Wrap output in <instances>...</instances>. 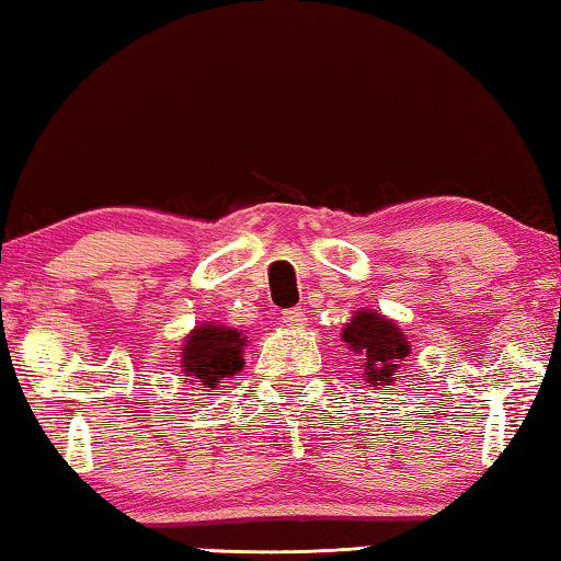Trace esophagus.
I'll return each instance as SVG.
<instances>
[{
	"label": "esophagus",
	"mask_w": 561,
	"mask_h": 561,
	"mask_svg": "<svg viewBox=\"0 0 561 561\" xmlns=\"http://www.w3.org/2000/svg\"><path fill=\"white\" fill-rule=\"evenodd\" d=\"M282 319H284V324H287V327H305L307 314L301 312V309H287Z\"/></svg>",
	"instance_id": "esophagus-1"
}]
</instances>
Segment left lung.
Wrapping results in <instances>:
<instances>
[{
    "label": "left lung",
    "mask_w": 561,
    "mask_h": 561,
    "mask_svg": "<svg viewBox=\"0 0 561 561\" xmlns=\"http://www.w3.org/2000/svg\"><path fill=\"white\" fill-rule=\"evenodd\" d=\"M342 342L357 357L364 385L375 389L394 385L399 364L412 354V344L394 319L375 309H357L342 327Z\"/></svg>",
    "instance_id": "1"
}]
</instances>
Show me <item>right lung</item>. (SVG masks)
Segmentation results:
<instances>
[{
    "mask_svg": "<svg viewBox=\"0 0 561 561\" xmlns=\"http://www.w3.org/2000/svg\"><path fill=\"white\" fill-rule=\"evenodd\" d=\"M249 336L237 327L202 322L182 342V377L190 385L215 389L217 381L234 377L244 367V346Z\"/></svg>",
    "mask_w": 561,
    "mask_h": 561,
    "instance_id": "1",
    "label": "right lung"
}]
</instances>
